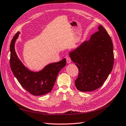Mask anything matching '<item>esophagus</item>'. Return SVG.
<instances>
[{
  "label": "esophagus",
  "mask_w": 126,
  "mask_h": 126,
  "mask_svg": "<svg viewBox=\"0 0 126 126\" xmlns=\"http://www.w3.org/2000/svg\"><path fill=\"white\" fill-rule=\"evenodd\" d=\"M66 61L68 63H71V59L70 56H67L66 57Z\"/></svg>",
  "instance_id": "esophagus-1"
}]
</instances>
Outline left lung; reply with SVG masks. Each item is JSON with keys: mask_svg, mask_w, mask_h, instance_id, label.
<instances>
[{"mask_svg": "<svg viewBox=\"0 0 126 126\" xmlns=\"http://www.w3.org/2000/svg\"><path fill=\"white\" fill-rule=\"evenodd\" d=\"M88 41L70 52L78 68L75 85L78 90L92 91L101 87L113 67V44L108 33L100 25Z\"/></svg>", "mask_w": 126, "mask_h": 126, "instance_id": "1", "label": "left lung"}]
</instances>
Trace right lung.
I'll return each instance as SVG.
<instances>
[{
	"label": "right lung",
	"mask_w": 126,
	"mask_h": 126,
	"mask_svg": "<svg viewBox=\"0 0 126 126\" xmlns=\"http://www.w3.org/2000/svg\"><path fill=\"white\" fill-rule=\"evenodd\" d=\"M19 34L18 32L14 36L10 46V65L12 73L23 88L32 95L47 94L52 91L59 72L65 66L66 59L49 64L38 72L29 71L21 63L15 52V43Z\"/></svg>",
	"instance_id": "obj_1"
}]
</instances>
